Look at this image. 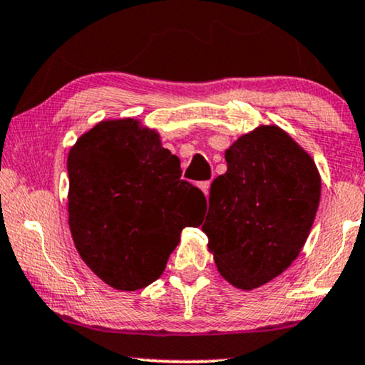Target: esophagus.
<instances>
[{
  "instance_id": "esophagus-1",
  "label": "esophagus",
  "mask_w": 365,
  "mask_h": 365,
  "mask_svg": "<svg viewBox=\"0 0 365 365\" xmlns=\"http://www.w3.org/2000/svg\"><path fill=\"white\" fill-rule=\"evenodd\" d=\"M199 187H200V190L204 192L205 195H209V188H210V182H209V180H205V182H200Z\"/></svg>"
}]
</instances>
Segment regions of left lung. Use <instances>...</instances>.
Returning a JSON list of instances; mask_svg holds the SVG:
<instances>
[{
  "label": "left lung",
  "instance_id": "obj_1",
  "mask_svg": "<svg viewBox=\"0 0 365 365\" xmlns=\"http://www.w3.org/2000/svg\"><path fill=\"white\" fill-rule=\"evenodd\" d=\"M225 156L227 171L210 185L202 231L222 277L255 289L282 274L304 247L322 180L308 153L277 125L241 135Z\"/></svg>",
  "mask_w": 365,
  "mask_h": 365
}]
</instances>
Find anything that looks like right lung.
Instances as JSON below:
<instances>
[{
    "label": "right lung",
    "instance_id": "add662e5",
    "mask_svg": "<svg viewBox=\"0 0 365 365\" xmlns=\"http://www.w3.org/2000/svg\"><path fill=\"white\" fill-rule=\"evenodd\" d=\"M69 227L81 258L118 291L163 274L185 226H199L205 197L182 180L180 161L133 118L81 135L68 156Z\"/></svg>",
    "mask_w": 365,
    "mask_h": 365
}]
</instances>
